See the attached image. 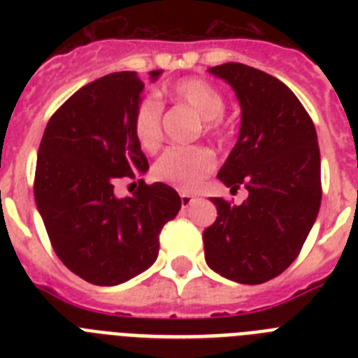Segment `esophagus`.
Masks as SVG:
<instances>
[{
  "label": "esophagus",
  "mask_w": 358,
  "mask_h": 358,
  "mask_svg": "<svg viewBox=\"0 0 358 358\" xmlns=\"http://www.w3.org/2000/svg\"><path fill=\"white\" fill-rule=\"evenodd\" d=\"M194 202V195H189V194H181V204L182 208H188L189 204Z\"/></svg>",
  "instance_id": "34e87169"
}]
</instances>
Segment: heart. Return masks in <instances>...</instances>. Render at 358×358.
I'll return each mask as SVG.
<instances>
[{
    "label": "heart",
    "instance_id": "1",
    "mask_svg": "<svg viewBox=\"0 0 358 358\" xmlns=\"http://www.w3.org/2000/svg\"><path fill=\"white\" fill-rule=\"evenodd\" d=\"M170 96L194 109L204 122V131L210 136L222 134L224 96L210 82L202 78H182L170 87ZM163 103L156 94H147L138 102L132 116L136 140L145 150H156L163 140L161 131ZM215 169L213 152L206 147H173L164 152L154 164L157 181L182 192L197 188L204 177Z\"/></svg>",
    "mask_w": 358,
    "mask_h": 358
}]
</instances>
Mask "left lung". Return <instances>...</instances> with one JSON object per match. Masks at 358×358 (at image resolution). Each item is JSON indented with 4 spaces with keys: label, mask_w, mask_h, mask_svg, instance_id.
Instances as JSON below:
<instances>
[{
    "label": "left lung",
    "mask_w": 358,
    "mask_h": 358,
    "mask_svg": "<svg viewBox=\"0 0 358 358\" xmlns=\"http://www.w3.org/2000/svg\"><path fill=\"white\" fill-rule=\"evenodd\" d=\"M235 90L242 107L236 145L218 172L235 206L213 197L217 220L202 233L206 264L220 276L258 285L297 258L321 206V154L305 107L276 77L240 62L210 68Z\"/></svg>",
    "instance_id": "8db88e82"
}]
</instances>
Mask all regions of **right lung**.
Returning a JSON list of instances; mask_svg holds the SVG:
<instances>
[{
    "instance_id": "right-lung-1",
    "label": "right lung",
    "mask_w": 358,
    "mask_h": 358,
    "mask_svg": "<svg viewBox=\"0 0 358 358\" xmlns=\"http://www.w3.org/2000/svg\"><path fill=\"white\" fill-rule=\"evenodd\" d=\"M159 75L150 71L152 80ZM141 91L136 71L84 85L53 113L39 145L37 210L55 255L93 285H120L150 267L161 229L181 210V197L163 182L138 179L132 198L114 195L120 178L148 170L132 127Z\"/></svg>"
}]
</instances>
